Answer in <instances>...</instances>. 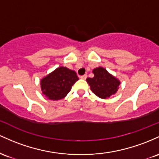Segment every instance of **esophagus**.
Here are the masks:
<instances>
[{
  "mask_svg": "<svg viewBox=\"0 0 159 159\" xmlns=\"http://www.w3.org/2000/svg\"><path fill=\"white\" fill-rule=\"evenodd\" d=\"M80 78H81L82 80H85V79H86V78H87V75H86V74L83 75V76H80Z\"/></svg>",
  "mask_w": 159,
  "mask_h": 159,
  "instance_id": "1",
  "label": "esophagus"
}]
</instances>
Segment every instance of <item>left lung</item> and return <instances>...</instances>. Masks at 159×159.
Here are the masks:
<instances>
[{
    "instance_id": "8db88e82",
    "label": "left lung",
    "mask_w": 159,
    "mask_h": 159,
    "mask_svg": "<svg viewBox=\"0 0 159 159\" xmlns=\"http://www.w3.org/2000/svg\"><path fill=\"white\" fill-rule=\"evenodd\" d=\"M94 77L87 78V83L90 85L92 92L101 98H107L118 90L119 81L110 74L106 69L98 67L93 70Z\"/></svg>"
}]
</instances>
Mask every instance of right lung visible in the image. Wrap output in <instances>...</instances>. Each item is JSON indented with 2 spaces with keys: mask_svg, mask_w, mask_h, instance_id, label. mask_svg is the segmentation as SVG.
I'll return each mask as SVG.
<instances>
[{
  "mask_svg": "<svg viewBox=\"0 0 159 159\" xmlns=\"http://www.w3.org/2000/svg\"><path fill=\"white\" fill-rule=\"evenodd\" d=\"M78 80L75 71L60 67L41 80V89L48 98L57 101L64 98Z\"/></svg>",
  "mask_w": 159,
  "mask_h": 159,
  "instance_id": "1",
  "label": "right lung"
}]
</instances>
